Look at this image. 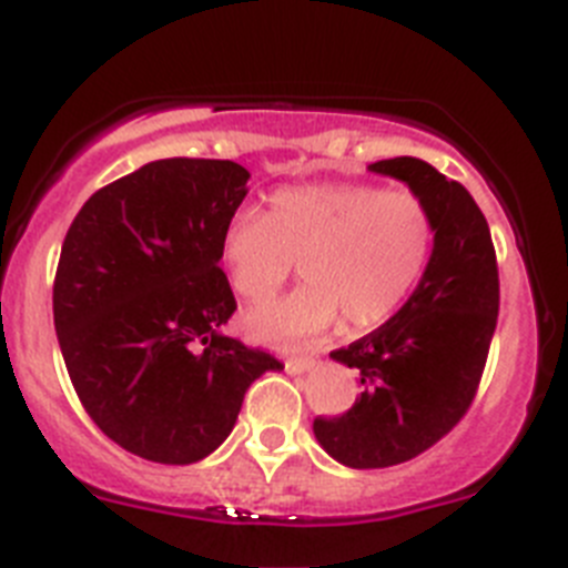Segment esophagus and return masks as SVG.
I'll return each mask as SVG.
<instances>
[{
    "mask_svg": "<svg viewBox=\"0 0 568 568\" xmlns=\"http://www.w3.org/2000/svg\"><path fill=\"white\" fill-rule=\"evenodd\" d=\"M317 363H320L317 357H288V359H285V372L303 374V372H308V368L317 366Z\"/></svg>",
    "mask_w": 568,
    "mask_h": 568,
    "instance_id": "esophagus-1",
    "label": "esophagus"
}]
</instances>
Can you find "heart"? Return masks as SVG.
Returning <instances> with one entry per match:
<instances>
[{"instance_id": "obj_1", "label": "heart", "mask_w": 568, "mask_h": 568, "mask_svg": "<svg viewBox=\"0 0 568 568\" xmlns=\"http://www.w3.org/2000/svg\"><path fill=\"white\" fill-rule=\"evenodd\" d=\"M432 245V214L412 191L317 182L274 191L265 214L240 211L225 225L220 260L245 300L274 294L300 260L297 291L243 314L248 339L291 348L328 334L339 317L348 332L392 317L423 277Z\"/></svg>"}]
</instances>
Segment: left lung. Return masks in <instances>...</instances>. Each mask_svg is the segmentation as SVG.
Wrapping results in <instances>:
<instances>
[{
  "label": "left lung",
  "instance_id": "left-lung-1",
  "mask_svg": "<svg viewBox=\"0 0 568 568\" xmlns=\"http://www.w3.org/2000/svg\"><path fill=\"white\" fill-rule=\"evenodd\" d=\"M368 171L406 182L426 202L434 245L420 283L388 323L332 359L359 374V397L317 417L314 437L337 463L386 468L423 455L471 406L495 337L500 283L489 223L460 182L417 156Z\"/></svg>",
  "mask_w": 568,
  "mask_h": 568
}]
</instances>
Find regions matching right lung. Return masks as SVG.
Segmentation results:
<instances>
[{
	"instance_id": "add662e5",
	"label": "right lung",
	"mask_w": 568,
	"mask_h": 568,
	"mask_svg": "<svg viewBox=\"0 0 568 568\" xmlns=\"http://www.w3.org/2000/svg\"><path fill=\"white\" fill-rule=\"evenodd\" d=\"M251 174L231 160H156L82 205L59 254L53 325L79 400L116 446L189 466L223 446L260 374L283 363L223 334L220 268Z\"/></svg>"
}]
</instances>
